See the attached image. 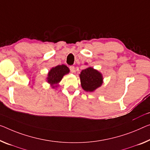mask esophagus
Instances as JSON below:
<instances>
[{
	"label": "esophagus",
	"mask_w": 150,
	"mask_h": 150,
	"mask_svg": "<svg viewBox=\"0 0 150 150\" xmlns=\"http://www.w3.org/2000/svg\"><path fill=\"white\" fill-rule=\"evenodd\" d=\"M69 68H70V71H71V72H72V73L75 72V68H74V66H70V67H69Z\"/></svg>",
	"instance_id": "1"
}]
</instances>
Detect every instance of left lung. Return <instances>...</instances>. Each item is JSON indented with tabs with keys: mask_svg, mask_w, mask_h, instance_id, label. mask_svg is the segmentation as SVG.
I'll list each match as a JSON object with an SVG mask.
<instances>
[{
	"mask_svg": "<svg viewBox=\"0 0 150 150\" xmlns=\"http://www.w3.org/2000/svg\"><path fill=\"white\" fill-rule=\"evenodd\" d=\"M80 78L82 88L87 92L94 91L103 83L102 74L91 67L82 70Z\"/></svg>",
	"mask_w": 150,
	"mask_h": 150,
	"instance_id": "1",
	"label": "left lung"
}]
</instances>
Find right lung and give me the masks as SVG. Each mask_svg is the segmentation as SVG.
<instances>
[{"label": "right lung", "mask_w": 150, "mask_h": 150, "mask_svg": "<svg viewBox=\"0 0 150 150\" xmlns=\"http://www.w3.org/2000/svg\"><path fill=\"white\" fill-rule=\"evenodd\" d=\"M69 71H70L69 68L65 65H58L56 67L52 68L48 73L47 82L54 86V84L60 82L64 75L68 74ZM53 87L55 86H54Z\"/></svg>", "instance_id": "1"}]
</instances>
